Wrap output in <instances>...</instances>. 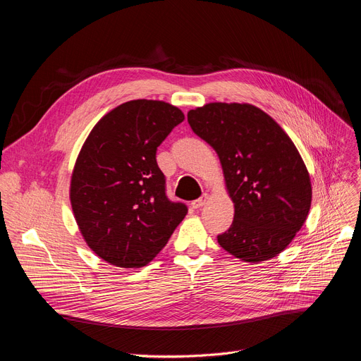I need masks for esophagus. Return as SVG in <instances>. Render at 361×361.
Segmentation results:
<instances>
[{"label":"esophagus","instance_id":"34e87169","mask_svg":"<svg viewBox=\"0 0 361 361\" xmlns=\"http://www.w3.org/2000/svg\"><path fill=\"white\" fill-rule=\"evenodd\" d=\"M207 200H208V195H204V197H201V198L192 201V207H194V208H201V207L205 205Z\"/></svg>","mask_w":361,"mask_h":361}]
</instances>
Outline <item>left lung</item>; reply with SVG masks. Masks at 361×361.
<instances>
[{
    "label": "left lung",
    "mask_w": 361,
    "mask_h": 361,
    "mask_svg": "<svg viewBox=\"0 0 361 361\" xmlns=\"http://www.w3.org/2000/svg\"><path fill=\"white\" fill-rule=\"evenodd\" d=\"M192 131L219 154L235 219L217 236L243 262L281 253L305 224L312 183L298 148L281 126L249 103L204 104L188 112Z\"/></svg>",
    "instance_id": "obj_1"
}]
</instances>
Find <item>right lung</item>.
Returning a JSON list of instances; mask_svg holds the SVG:
<instances>
[{"instance_id": "right-lung-1", "label": "right lung", "mask_w": 361, "mask_h": 361, "mask_svg": "<svg viewBox=\"0 0 361 361\" xmlns=\"http://www.w3.org/2000/svg\"><path fill=\"white\" fill-rule=\"evenodd\" d=\"M185 115L161 100H130L106 114L84 141L70 200L81 235L103 261L147 265L188 214L166 197L157 147Z\"/></svg>"}]
</instances>
